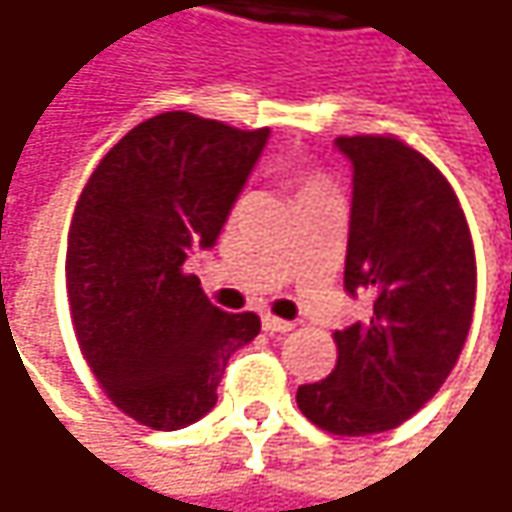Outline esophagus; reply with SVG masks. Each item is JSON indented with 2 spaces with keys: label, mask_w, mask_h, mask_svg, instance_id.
Returning <instances> with one entry per match:
<instances>
[{
  "label": "esophagus",
  "mask_w": 512,
  "mask_h": 512,
  "mask_svg": "<svg viewBox=\"0 0 512 512\" xmlns=\"http://www.w3.org/2000/svg\"><path fill=\"white\" fill-rule=\"evenodd\" d=\"M262 327H265L267 333H290L296 325L287 322V319H279V316H270V313H267L265 319H262Z\"/></svg>",
  "instance_id": "34e87169"
}]
</instances>
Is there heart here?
Wrapping results in <instances>:
<instances>
[{
    "label": "heart",
    "mask_w": 512,
    "mask_h": 512,
    "mask_svg": "<svg viewBox=\"0 0 512 512\" xmlns=\"http://www.w3.org/2000/svg\"><path fill=\"white\" fill-rule=\"evenodd\" d=\"M293 185L299 187V202L305 199H316V196H325L327 185L316 176H305V173H293Z\"/></svg>",
    "instance_id": "obj_1"
}]
</instances>
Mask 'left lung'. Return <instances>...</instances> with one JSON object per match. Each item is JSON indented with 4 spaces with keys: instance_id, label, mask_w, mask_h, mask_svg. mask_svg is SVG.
I'll list each match as a JSON object with an SVG mask.
<instances>
[{
    "instance_id": "left-lung-1",
    "label": "left lung",
    "mask_w": 512,
    "mask_h": 512,
    "mask_svg": "<svg viewBox=\"0 0 512 512\" xmlns=\"http://www.w3.org/2000/svg\"><path fill=\"white\" fill-rule=\"evenodd\" d=\"M353 168L344 290L367 319L336 330L339 359L296 404L336 436L399 427L436 396L476 305V256L459 199L419 150L393 136H339Z\"/></svg>"
}]
</instances>
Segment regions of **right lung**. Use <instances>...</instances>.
Segmentation results:
<instances>
[{
    "label": "right lung",
    "mask_w": 512,
    "mask_h": 512,
    "mask_svg": "<svg viewBox=\"0 0 512 512\" xmlns=\"http://www.w3.org/2000/svg\"><path fill=\"white\" fill-rule=\"evenodd\" d=\"M270 130L168 110L122 136L93 170L68 230V302L90 370L113 404L182 430L216 404L227 359L262 330L210 305L187 276L216 245Z\"/></svg>",
    "instance_id": "add662e5"
}]
</instances>
